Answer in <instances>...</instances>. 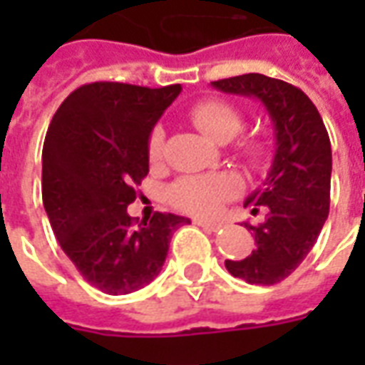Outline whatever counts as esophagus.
Returning a JSON list of instances; mask_svg holds the SVG:
<instances>
[{"mask_svg": "<svg viewBox=\"0 0 365 365\" xmlns=\"http://www.w3.org/2000/svg\"><path fill=\"white\" fill-rule=\"evenodd\" d=\"M193 222L201 227V229H205L207 232H217V230H221V225L219 222H209V221H203V219H193Z\"/></svg>", "mask_w": 365, "mask_h": 365, "instance_id": "34e87169", "label": "esophagus"}]
</instances>
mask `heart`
Instances as JSON below:
<instances>
[{
	"mask_svg": "<svg viewBox=\"0 0 365 365\" xmlns=\"http://www.w3.org/2000/svg\"><path fill=\"white\" fill-rule=\"evenodd\" d=\"M191 120L195 127L213 138L217 143H227L232 136H237L242 128V113L237 105L229 103L225 99H205L193 105L190 111ZM164 150V128L154 127L148 138V158L150 162H160ZM246 158L252 164H262L268 158V144L260 138H250L242 144ZM238 193V180L227 172L217 174H197L183 175L178 182L170 185L168 199L170 203L182 209L185 213L197 217H211L225 201H229Z\"/></svg>",
	"mask_w": 365,
	"mask_h": 365,
	"instance_id": "b5f03b06",
	"label": "heart"
}]
</instances>
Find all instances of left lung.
Masks as SVG:
<instances>
[{"mask_svg":"<svg viewBox=\"0 0 365 365\" xmlns=\"http://www.w3.org/2000/svg\"><path fill=\"white\" fill-rule=\"evenodd\" d=\"M215 90L258 99L274 125L275 154L262 187L245 207L266 221L245 227L254 232L256 250L242 260H227L235 277L274 285L295 272L321 235L329 217L332 152L321 115L303 91L264 74H242L211 82Z\"/></svg>","mask_w":365,"mask_h":365,"instance_id":"left-lung-1","label":"left lung"}]
</instances>
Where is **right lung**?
Returning <instances> with one entry per match:
<instances>
[{"instance_id": "1", "label": "right lung", "mask_w": 365, "mask_h": 365, "mask_svg": "<svg viewBox=\"0 0 365 365\" xmlns=\"http://www.w3.org/2000/svg\"><path fill=\"white\" fill-rule=\"evenodd\" d=\"M180 91V83H86L62 101L44 138L43 203L52 230L83 279L109 295L148 285L172 232L190 222L154 213L135 225L127 213L148 174L152 127Z\"/></svg>"}]
</instances>
